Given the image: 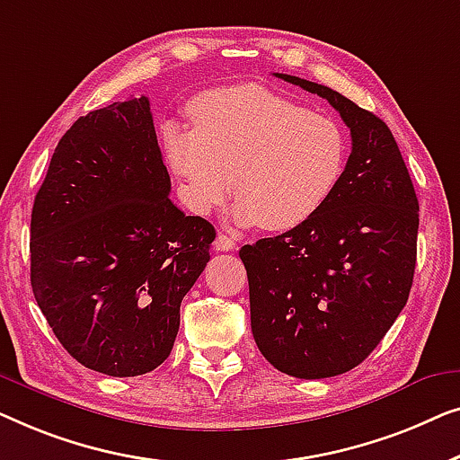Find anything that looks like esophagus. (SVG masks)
Returning <instances> with one entry per match:
<instances>
[{
    "mask_svg": "<svg viewBox=\"0 0 460 460\" xmlns=\"http://www.w3.org/2000/svg\"><path fill=\"white\" fill-rule=\"evenodd\" d=\"M215 248L218 252H231V250L237 248V242L233 237L225 235V233H218L217 239H215Z\"/></svg>",
    "mask_w": 460,
    "mask_h": 460,
    "instance_id": "obj_1",
    "label": "esophagus"
}]
</instances>
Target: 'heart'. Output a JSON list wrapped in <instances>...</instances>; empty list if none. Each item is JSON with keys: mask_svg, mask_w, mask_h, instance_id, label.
Returning a JSON list of instances; mask_svg holds the SVG:
<instances>
[{"mask_svg": "<svg viewBox=\"0 0 460 460\" xmlns=\"http://www.w3.org/2000/svg\"><path fill=\"white\" fill-rule=\"evenodd\" d=\"M190 112L193 127L168 125L164 146L198 215L218 208L233 187L239 223L286 231L338 190L348 141L329 116L258 85L206 92Z\"/></svg>", "mask_w": 460, "mask_h": 460, "instance_id": "obj_1", "label": "heart"}]
</instances>
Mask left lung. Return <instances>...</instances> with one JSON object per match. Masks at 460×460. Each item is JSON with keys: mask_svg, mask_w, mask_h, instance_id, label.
<instances>
[{"mask_svg": "<svg viewBox=\"0 0 460 460\" xmlns=\"http://www.w3.org/2000/svg\"><path fill=\"white\" fill-rule=\"evenodd\" d=\"M338 110L352 152L329 202L297 227L239 250L258 350L281 373L323 379L371 354L409 300L419 202L384 120L319 83L275 73Z\"/></svg>", "mask_w": 460, "mask_h": 460, "instance_id": "obj_1", "label": "left lung"}]
</instances>
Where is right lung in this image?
Instances as JSON below:
<instances>
[{
    "label": "right lung",
    "mask_w": 460,
    "mask_h": 460,
    "mask_svg": "<svg viewBox=\"0 0 460 460\" xmlns=\"http://www.w3.org/2000/svg\"><path fill=\"white\" fill-rule=\"evenodd\" d=\"M146 95L81 116L62 135L31 215V286L70 357L112 377L168 358L181 300L217 231L168 198Z\"/></svg>",
    "instance_id": "obj_1"
}]
</instances>
